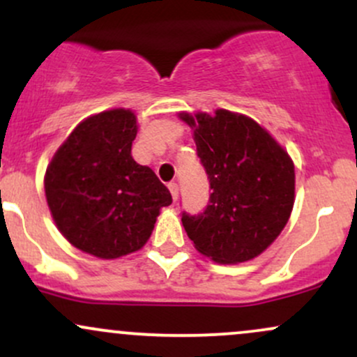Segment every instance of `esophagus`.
I'll use <instances>...</instances> for the list:
<instances>
[{
	"instance_id": "esophagus-1",
	"label": "esophagus",
	"mask_w": 357,
	"mask_h": 357,
	"mask_svg": "<svg viewBox=\"0 0 357 357\" xmlns=\"http://www.w3.org/2000/svg\"><path fill=\"white\" fill-rule=\"evenodd\" d=\"M167 188H169L171 196H173V199L176 202V199H178V196H179V186L176 183H169V184H167Z\"/></svg>"
}]
</instances>
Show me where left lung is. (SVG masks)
<instances>
[{"instance_id": "1", "label": "left lung", "mask_w": 357, "mask_h": 357, "mask_svg": "<svg viewBox=\"0 0 357 357\" xmlns=\"http://www.w3.org/2000/svg\"><path fill=\"white\" fill-rule=\"evenodd\" d=\"M192 129L210 179L202 215L183 213L195 248L216 264H241L265 252L284 230L296 199V169L287 151L258 122L218 109L179 114Z\"/></svg>"}]
</instances>
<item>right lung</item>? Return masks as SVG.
<instances>
[{
	"label": "right lung",
	"mask_w": 357,
	"mask_h": 357,
	"mask_svg": "<svg viewBox=\"0 0 357 357\" xmlns=\"http://www.w3.org/2000/svg\"><path fill=\"white\" fill-rule=\"evenodd\" d=\"M136 114L110 109L82 121L45 173L52 218L75 248L104 260L137 252L149 240L171 192L130 154Z\"/></svg>",
	"instance_id": "add662e5"
}]
</instances>
